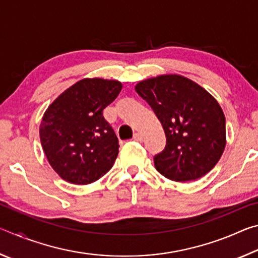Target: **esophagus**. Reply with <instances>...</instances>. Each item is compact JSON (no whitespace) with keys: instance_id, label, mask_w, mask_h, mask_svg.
Instances as JSON below:
<instances>
[{"instance_id":"obj_1","label":"esophagus","mask_w":258,"mask_h":258,"mask_svg":"<svg viewBox=\"0 0 258 258\" xmlns=\"http://www.w3.org/2000/svg\"><path fill=\"white\" fill-rule=\"evenodd\" d=\"M134 141H138V142H142L143 141V135L141 133H135L134 137H133Z\"/></svg>"}]
</instances>
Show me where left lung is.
Segmentation results:
<instances>
[{"label": "left lung", "instance_id": "8db88e82", "mask_svg": "<svg viewBox=\"0 0 258 258\" xmlns=\"http://www.w3.org/2000/svg\"><path fill=\"white\" fill-rule=\"evenodd\" d=\"M135 91L160 120L166 147L154 157L156 169L176 182L206 175L225 148V117L206 90L180 75L140 82Z\"/></svg>", "mask_w": 258, "mask_h": 258}]
</instances>
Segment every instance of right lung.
<instances>
[{"instance_id":"1","label":"right lung","mask_w":258,"mask_h":258,"mask_svg":"<svg viewBox=\"0 0 258 258\" xmlns=\"http://www.w3.org/2000/svg\"><path fill=\"white\" fill-rule=\"evenodd\" d=\"M118 81L84 78L60 94L43 116L40 138L52 168L74 184L102 177L118 156V139L103 109L121 90Z\"/></svg>"}]
</instances>
